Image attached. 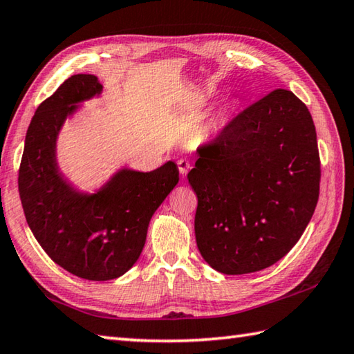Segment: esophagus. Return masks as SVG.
I'll use <instances>...</instances> for the list:
<instances>
[{
  "mask_svg": "<svg viewBox=\"0 0 354 354\" xmlns=\"http://www.w3.org/2000/svg\"><path fill=\"white\" fill-rule=\"evenodd\" d=\"M177 166H178V171H180V174L182 176H185L186 172L189 171V168H191V163H189V160L188 158H178L177 160Z\"/></svg>",
  "mask_w": 354,
  "mask_h": 354,
  "instance_id": "esophagus-1",
  "label": "esophagus"
}]
</instances>
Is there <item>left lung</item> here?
<instances>
[{
  "mask_svg": "<svg viewBox=\"0 0 354 354\" xmlns=\"http://www.w3.org/2000/svg\"><path fill=\"white\" fill-rule=\"evenodd\" d=\"M188 182L208 265L223 274L268 268L297 243L317 205L321 158L308 108L291 91L270 92L200 146Z\"/></svg>",
  "mask_w": 354,
  "mask_h": 354,
  "instance_id": "left-lung-1",
  "label": "left lung"
}]
</instances>
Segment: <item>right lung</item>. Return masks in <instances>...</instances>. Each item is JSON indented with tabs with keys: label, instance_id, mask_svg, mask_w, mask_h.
Here are the masks:
<instances>
[{
	"label": "right lung",
	"instance_id": "add662e5",
	"mask_svg": "<svg viewBox=\"0 0 354 354\" xmlns=\"http://www.w3.org/2000/svg\"><path fill=\"white\" fill-rule=\"evenodd\" d=\"M78 73L38 106L26 134L18 191L33 236L53 262L88 281L124 274L142 254L149 220L178 182L168 162L151 172L122 169L95 194H82L58 171L55 145L77 104L102 92Z\"/></svg>",
	"mask_w": 354,
	"mask_h": 354
}]
</instances>
